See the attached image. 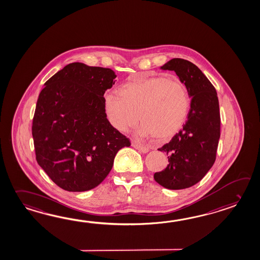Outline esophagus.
<instances>
[{
	"label": "esophagus",
	"mask_w": 260,
	"mask_h": 260,
	"mask_svg": "<svg viewBox=\"0 0 260 260\" xmlns=\"http://www.w3.org/2000/svg\"><path fill=\"white\" fill-rule=\"evenodd\" d=\"M132 145H133L135 149L140 151L141 153H147L149 151V148L147 146H144L143 144H138L137 142H134V141H133Z\"/></svg>",
	"instance_id": "34e87169"
}]
</instances>
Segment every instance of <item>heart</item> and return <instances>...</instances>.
<instances>
[{
	"mask_svg": "<svg viewBox=\"0 0 260 260\" xmlns=\"http://www.w3.org/2000/svg\"><path fill=\"white\" fill-rule=\"evenodd\" d=\"M116 93L105 95L104 111L119 132H127L139 119V136L165 141L179 132L189 114L188 91L174 78L139 76L122 84Z\"/></svg>",
	"mask_w": 260,
	"mask_h": 260,
	"instance_id": "heart-1",
	"label": "heart"
}]
</instances>
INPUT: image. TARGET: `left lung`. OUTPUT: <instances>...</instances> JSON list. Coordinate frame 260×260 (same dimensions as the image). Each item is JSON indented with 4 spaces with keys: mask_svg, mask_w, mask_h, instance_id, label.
<instances>
[{
    "mask_svg": "<svg viewBox=\"0 0 260 260\" xmlns=\"http://www.w3.org/2000/svg\"><path fill=\"white\" fill-rule=\"evenodd\" d=\"M161 69L178 75L191 104L183 128L158 148L167 154L169 164L154 174V179L168 189H184L200 182L215 161L220 138L219 103L213 84L195 64L173 58Z\"/></svg>",
    "mask_w": 260,
    "mask_h": 260,
    "instance_id": "obj_1",
    "label": "left lung"
}]
</instances>
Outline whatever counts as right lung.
<instances>
[{"mask_svg":"<svg viewBox=\"0 0 260 260\" xmlns=\"http://www.w3.org/2000/svg\"><path fill=\"white\" fill-rule=\"evenodd\" d=\"M116 77L109 68L74 62L41 90L31 127L36 160L64 190L96 187L112 170L116 153L131 145L104 111V93Z\"/></svg>","mask_w":260,"mask_h":260,"instance_id":"add662e5","label":"right lung"}]
</instances>
